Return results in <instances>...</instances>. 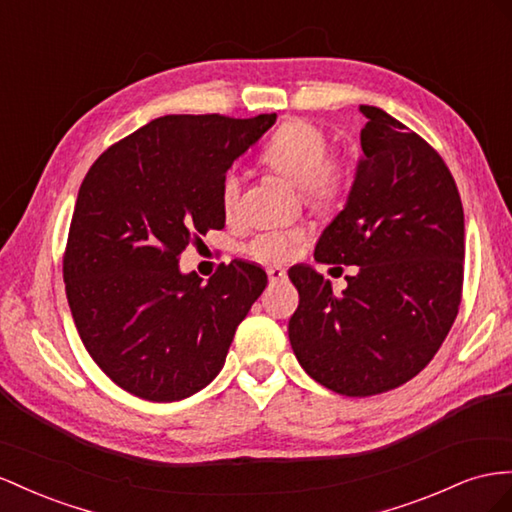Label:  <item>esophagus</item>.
<instances>
[{
    "instance_id": "34e87169",
    "label": "esophagus",
    "mask_w": 512,
    "mask_h": 512,
    "mask_svg": "<svg viewBox=\"0 0 512 512\" xmlns=\"http://www.w3.org/2000/svg\"><path fill=\"white\" fill-rule=\"evenodd\" d=\"M267 275H269V282H271V284L284 282V280H286V269H284V267H278V265H273V267H267Z\"/></svg>"
}]
</instances>
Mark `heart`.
Returning <instances> with one entry per match:
<instances>
[{"mask_svg": "<svg viewBox=\"0 0 512 512\" xmlns=\"http://www.w3.org/2000/svg\"><path fill=\"white\" fill-rule=\"evenodd\" d=\"M327 135L308 120H288L275 131L262 148V163L286 178L288 183L301 187L303 198L319 211L338 206L351 181V163L344 157H327ZM239 172H226L219 183V202L222 211L232 215L241 198ZM303 228H278L262 232L245 247L247 254L262 262H282L293 258L299 245L306 241Z\"/></svg>", "mask_w": 512, "mask_h": 512, "instance_id": "1", "label": "heart"}]
</instances>
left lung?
<instances>
[{"label": "left lung", "instance_id": "left-lung-1", "mask_svg": "<svg viewBox=\"0 0 512 512\" xmlns=\"http://www.w3.org/2000/svg\"><path fill=\"white\" fill-rule=\"evenodd\" d=\"M359 112L364 155L314 250L357 273L336 295L312 267L288 271L299 290L290 347L314 381L342 396L394 390L431 362L457 319L465 258L463 204L444 159L383 109Z\"/></svg>", "mask_w": 512, "mask_h": 512}]
</instances>
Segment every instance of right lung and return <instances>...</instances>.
Listing matches in <instances>:
<instances>
[{
  "label": "right lung",
  "mask_w": 512,
  "mask_h": 512,
  "mask_svg": "<svg viewBox=\"0 0 512 512\" xmlns=\"http://www.w3.org/2000/svg\"><path fill=\"white\" fill-rule=\"evenodd\" d=\"M275 122L163 116L109 146L79 187L64 252L66 297L90 357L122 390L174 403L206 388L267 273L243 260L209 282L178 256L224 228L219 183Z\"/></svg>",
  "instance_id": "right-lung-1"
}]
</instances>
